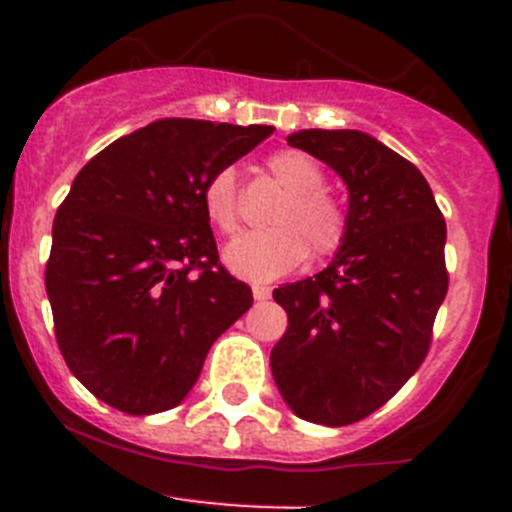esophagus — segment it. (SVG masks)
Instances as JSON below:
<instances>
[{
	"instance_id": "34e87169",
	"label": "esophagus",
	"mask_w": 512,
	"mask_h": 512,
	"mask_svg": "<svg viewBox=\"0 0 512 512\" xmlns=\"http://www.w3.org/2000/svg\"><path fill=\"white\" fill-rule=\"evenodd\" d=\"M253 300L256 302H266L271 297V289L269 287H264V284H253Z\"/></svg>"
}]
</instances>
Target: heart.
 I'll return each instance as SVG.
<instances>
[{
	"mask_svg": "<svg viewBox=\"0 0 512 512\" xmlns=\"http://www.w3.org/2000/svg\"><path fill=\"white\" fill-rule=\"evenodd\" d=\"M269 174L287 189L271 212V228L235 238L223 261L235 277L248 282L277 279L312 256L328 259L341 251L348 235L346 207L325 192L323 166L302 151H277L266 158ZM202 207L212 228L233 235L241 228L238 179L230 166L217 169L202 187Z\"/></svg>",
	"mask_w": 512,
	"mask_h": 512,
	"instance_id": "b5f03b06",
	"label": "heart"
}]
</instances>
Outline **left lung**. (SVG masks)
Here are the masks:
<instances>
[{"mask_svg": "<svg viewBox=\"0 0 512 512\" xmlns=\"http://www.w3.org/2000/svg\"><path fill=\"white\" fill-rule=\"evenodd\" d=\"M289 146L348 189V235L315 277L274 289L287 333L271 374L292 413L320 425L372 415L423 364L449 289L446 223L425 176L361 130H300Z\"/></svg>", "mask_w": 512, "mask_h": 512, "instance_id": "left-lung-1", "label": "left lung"}]
</instances>
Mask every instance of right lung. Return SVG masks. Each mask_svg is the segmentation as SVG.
Segmentation results:
<instances>
[{
  "instance_id": "add662e5",
  "label": "right lung",
  "mask_w": 512,
  "mask_h": 512,
  "mask_svg": "<svg viewBox=\"0 0 512 512\" xmlns=\"http://www.w3.org/2000/svg\"><path fill=\"white\" fill-rule=\"evenodd\" d=\"M271 125L169 117L122 135L76 174L53 220L45 292L63 359L128 415L176 408L251 287L217 264L202 187Z\"/></svg>"
}]
</instances>
